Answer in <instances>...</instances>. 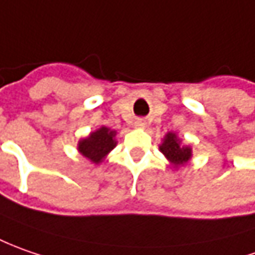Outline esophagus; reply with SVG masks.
Masks as SVG:
<instances>
[{"instance_id":"obj_1","label":"esophagus","mask_w":255,"mask_h":255,"mask_svg":"<svg viewBox=\"0 0 255 255\" xmlns=\"http://www.w3.org/2000/svg\"><path fill=\"white\" fill-rule=\"evenodd\" d=\"M135 124H136V127H144V126H145V123H144V121H142V120L136 121Z\"/></svg>"}]
</instances>
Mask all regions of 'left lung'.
Returning a JSON list of instances; mask_svg holds the SVG:
<instances>
[{
	"mask_svg": "<svg viewBox=\"0 0 255 255\" xmlns=\"http://www.w3.org/2000/svg\"><path fill=\"white\" fill-rule=\"evenodd\" d=\"M161 151L175 166H179V165L188 162L190 155H192L190 148L189 146H180L179 139L172 132L166 134V136H165L163 144L161 145Z\"/></svg>",
	"mask_w": 255,
	"mask_h": 255,
	"instance_id": "8db88e82",
	"label": "left lung"
}]
</instances>
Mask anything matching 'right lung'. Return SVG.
Here are the masks:
<instances>
[{
	"label": "right lung",
	"instance_id": "obj_1",
	"mask_svg": "<svg viewBox=\"0 0 255 255\" xmlns=\"http://www.w3.org/2000/svg\"><path fill=\"white\" fill-rule=\"evenodd\" d=\"M114 135L116 131H110L109 128L101 127L96 132H92L89 138L82 139L79 142V151L92 162H101V159L116 146Z\"/></svg>",
	"mask_w": 255,
	"mask_h": 255
}]
</instances>
